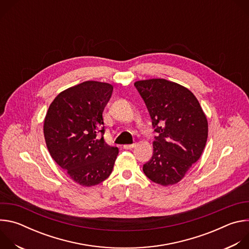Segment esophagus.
Returning a JSON list of instances; mask_svg holds the SVG:
<instances>
[{
    "mask_svg": "<svg viewBox=\"0 0 249 249\" xmlns=\"http://www.w3.org/2000/svg\"><path fill=\"white\" fill-rule=\"evenodd\" d=\"M136 147V144L134 143V144H126V145H124L123 146V148L125 149V150H129V149H133V148H135Z\"/></svg>",
    "mask_w": 249,
    "mask_h": 249,
    "instance_id": "1",
    "label": "esophagus"
}]
</instances>
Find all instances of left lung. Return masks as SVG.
Instances as JSON below:
<instances>
[{
  "label": "left lung",
  "mask_w": 249,
  "mask_h": 249,
  "mask_svg": "<svg viewBox=\"0 0 249 249\" xmlns=\"http://www.w3.org/2000/svg\"><path fill=\"white\" fill-rule=\"evenodd\" d=\"M158 136L154 153L143 170L153 182H179L201 157L208 138V121L196 96L185 87L164 79L137 81Z\"/></svg>",
  "instance_id": "obj_1"
}]
</instances>
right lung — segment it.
<instances>
[{
  "instance_id": "add662e5",
  "label": "right lung",
  "mask_w": 249,
  "mask_h": 249,
  "mask_svg": "<svg viewBox=\"0 0 249 249\" xmlns=\"http://www.w3.org/2000/svg\"><path fill=\"white\" fill-rule=\"evenodd\" d=\"M113 87L87 81L61 91L50 104L43 125L52 159L76 183L90 187L111 174L119 150L104 142L102 112Z\"/></svg>"
}]
</instances>
